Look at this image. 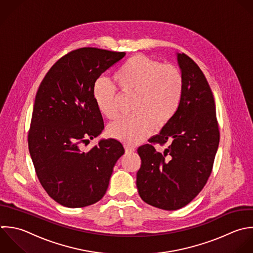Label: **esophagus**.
Wrapping results in <instances>:
<instances>
[{
    "instance_id": "obj_1",
    "label": "esophagus",
    "mask_w": 253,
    "mask_h": 253,
    "mask_svg": "<svg viewBox=\"0 0 253 253\" xmlns=\"http://www.w3.org/2000/svg\"><path fill=\"white\" fill-rule=\"evenodd\" d=\"M124 149H125L126 154H130V153H133L135 151V148L133 146H131V145H128V144L124 145Z\"/></svg>"
}]
</instances>
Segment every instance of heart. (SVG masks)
<instances>
[{"label": "heart", "instance_id": "obj_1", "mask_svg": "<svg viewBox=\"0 0 253 253\" xmlns=\"http://www.w3.org/2000/svg\"><path fill=\"white\" fill-rule=\"evenodd\" d=\"M118 90L133 95L132 112L108 127V134L129 145L147 138L154 127L168 125L179 109L184 78L181 71L169 64L144 55L127 59L113 75ZM117 88L108 81L98 79L92 87L93 98L99 112L107 119L119 116Z\"/></svg>", "mask_w": 253, "mask_h": 253}]
</instances>
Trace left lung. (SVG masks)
I'll use <instances>...</instances> for the list:
<instances>
[{
	"mask_svg": "<svg viewBox=\"0 0 253 253\" xmlns=\"http://www.w3.org/2000/svg\"><path fill=\"white\" fill-rule=\"evenodd\" d=\"M184 78L182 100L175 116L149 144L138 149L140 197L163 210L189 204L206 185L220 142L212 89L199 66L186 54H177ZM170 146L160 153L154 145Z\"/></svg>",
	"mask_w": 253,
	"mask_h": 253,
	"instance_id": "left-lung-1",
	"label": "left lung"
}]
</instances>
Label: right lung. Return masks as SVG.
<instances>
[{
  "mask_svg": "<svg viewBox=\"0 0 253 253\" xmlns=\"http://www.w3.org/2000/svg\"><path fill=\"white\" fill-rule=\"evenodd\" d=\"M125 52L83 47L61 57L47 72L36 92L28 150L36 175L47 194L68 208H82L105 194L120 142L101 140L83 149L104 128L92 87L99 76Z\"/></svg>",
  "mask_w": 253,
  "mask_h": 253,
  "instance_id": "right-lung-1",
  "label": "right lung"
}]
</instances>
